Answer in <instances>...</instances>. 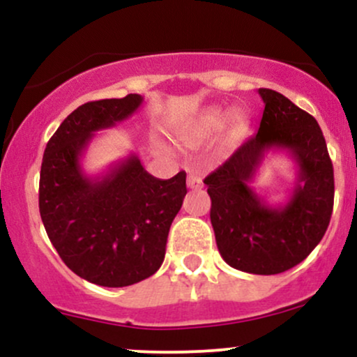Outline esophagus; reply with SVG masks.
Returning <instances> with one entry per match:
<instances>
[{
  "label": "esophagus",
  "instance_id": "1",
  "mask_svg": "<svg viewBox=\"0 0 357 357\" xmlns=\"http://www.w3.org/2000/svg\"><path fill=\"white\" fill-rule=\"evenodd\" d=\"M188 188H191V190H199V188H203V179L202 176L191 173L190 176H188Z\"/></svg>",
  "mask_w": 357,
  "mask_h": 357
}]
</instances>
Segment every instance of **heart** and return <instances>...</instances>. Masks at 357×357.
Segmentation results:
<instances>
[{
    "mask_svg": "<svg viewBox=\"0 0 357 357\" xmlns=\"http://www.w3.org/2000/svg\"><path fill=\"white\" fill-rule=\"evenodd\" d=\"M230 119V127L235 134L245 132L248 124L247 114L241 112V110H225V109H213L208 110L206 114H203L202 117L196 119L195 122H191L190 126L184 129V136L190 139H204L210 137L215 132L227 124V121Z\"/></svg>",
    "mask_w": 357,
    "mask_h": 357,
    "instance_id": "heart-1",
    "label": "heart"
}]
</instances>
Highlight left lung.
Wrapping results in <instances>:
<instances>
[{
    "label": "left lung",
    "mask_w": 357,
    "mask_h": 357,
    "mask_svg": "<svg viewBox=\"0 0 357 357\" xmlns=\"http://www.w3.org/2000/svg\"><path fill=\"white\" fill-rule=\"evenodd\" d=\"M265 109L258 132L204 178L220 255L236 270L275 275L305 260L329 227L334 169L317 121L285 96L258 89ZM287 150L298 181L284 205L270 207L251 188L268 150Z\"/></svg>",
    "instance_id": "8db88e82"
}]
</instances>
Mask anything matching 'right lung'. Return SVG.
Listing matches in <instances>:
<instances>
[{"mask_svg":"<svg viewBox=\"0 0 357 357\" xmlns=\"http://www.w3.org/2000/svg\"><path fill=\"white\" fill-rule=\"evenodd\" d=\"M142 97L80 105L48 141L40 171V215L48 238L73 273L102 287L154 275L166 255L171 223L186 196V173L149 174L136 154L87 176L82 155L97 130L126 121Z\"/></svg>","mask_w":357,"mask_h":357,"instance_id":"right-lung-1","label":"right lung"}]
</instances>
